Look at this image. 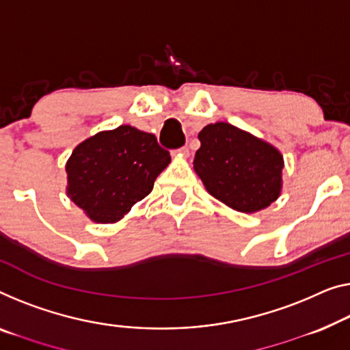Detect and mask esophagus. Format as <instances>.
<instances>
[{"label":"esophagus","instance_id":"esophagus-1","mask_svg":"<svg viewBox=\"0 0 350 350\" xmlns=\"http://www.w3.org/2000/svg\"><path fill=\"white\" fill-rule=\"evenodd\" d=\"M174 154H179V155H189V148L187 146H184V148H179L174 150Z\"/></svg>","mask_w":350,"mask_h":350}]
</instances>
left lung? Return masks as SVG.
<instances>
[{
    "label": "left lung",
    "mask_w": 350,
    "mask_h": 350,
    "mask_svg": "<svg viewBox=\"0 0 350 350\" xmlns=\"http://www.w3.org/2000/svg\"><path fill=\"white\" fill-rule=\"evenodd\" d=\"M195 171L218 201L239 212H258L280 196L283 157L273 146L228 122L198 135Z\"/></svg>",
    "instance_id": "left-lung-1"
}]
</instances>
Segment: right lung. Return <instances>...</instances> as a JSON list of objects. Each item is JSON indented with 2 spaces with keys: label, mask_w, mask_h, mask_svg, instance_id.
Masks as SVG:
<instances>
[{
  "label": "right lung",
  "mask_w": 350,
  "mask_h": 350,
  "mask_svg": "<svg viewBox=\"0 0 350 350\" xmlns=\"http://www.w3.org/2000/svg\"><path fill=\"white\" fill-rule=\"evenodd\" d=\"M170 161L152 133L121 125L74 149L66 165L67 195L92 221H118L149 195Z\"/></svg>",
  "instance_id": "right-lung-1"
}]
</instances>
